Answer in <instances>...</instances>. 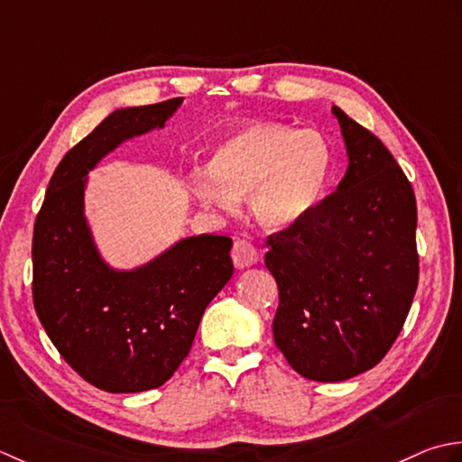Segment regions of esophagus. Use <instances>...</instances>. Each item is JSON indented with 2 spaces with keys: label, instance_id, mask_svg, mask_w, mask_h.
Instances as JSON below:
<instances>
[{
  "label": "esophagus",
  "instance_id": "obj_1",
  "mask_svg": "<svg viewBox=\"0 0 462 462\" xmlns=\"http://www.w3.org/2000/svg\"><path fill=\"white\" fill-rule=\"evenodd\" d=\"M231 257H233V263L237 269H247L253 265V263H257V259H259L257 249L253 247L249 241H243V239H237L233 243Z\"/></svg>",
  "mask_w": 462,
  "mask_h": 462
}]
</instances>
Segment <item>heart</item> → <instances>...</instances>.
<instances>
[{"label": "heart", "instance_id": "1", "mask_svg": "<svg viewBox=\"0 0 462 462\" xmlns=\"http://www.w3.org/2000/svg\"><path fill=\"white\" fill-rule=\"evenodd\" d=\"M333 173V149L313 129L253 121L215 147L209 171L187 177L203 205L235 211L249 195L253 217L271 231L289 229L317 209Z\"/></svg>", "mask_w": 462, "mask_h": 462}]
</instances>
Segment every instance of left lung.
<instances>
[{
	"label": "left lung",
	"mask_w": 462,
	"mask_h": 462,
	"mask_svg": "<svg viewBox=\"0 0 462 462\" xmlns=\"http://www.w3.org/2000/svg\"><path fill=\"white\" fill-rule=\"evenodd\" d=\"M346 165L333 195L267 241L279 287L273 337L305 379L337 383L373 369L399 337L419 283L417 201L371 131L333 106Z\"/></svg>",
	"instance_id": "left-lung-1"
}]
</instances>
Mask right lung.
<instances>
[{
    "mask_svg": "<svg viewBox=\"0 0 462 462\" xmlns=\"http://www.w3.org/2000/svg\"><path fill=\"white\" fill-rule=\"evenodd\" d=\"M181 103L111 111L65 153L35 219L37 317L63 359L107 393H141L171 379L207 305L233 275V241L219 235L179 239L143 265L113 267L86 215L89 171L125 141L163 129Z\"/></svg>",
    "mask_w": 462,
    "mask_h": 462,
    "instance_id": "right-lung-1",
    "label": "right lung"
}]
</instances>
